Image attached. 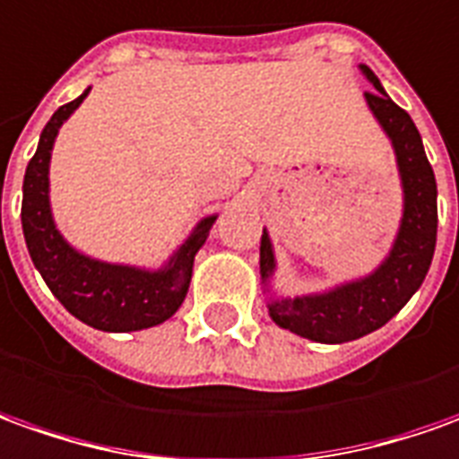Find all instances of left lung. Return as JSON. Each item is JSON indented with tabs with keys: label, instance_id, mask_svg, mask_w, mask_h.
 Wrapping results in <instances>:
<instances>
[{
	"label": "left lung",
	"instance_id": "8db88e82",
	"mask_svg": "<svg viewBox=\"0 0 459 459\" xmlns=\"http://www.w3.org/2000/svg\"><path fill=\"white\" fill-rule=\"evenodd\" d=\"M359 69L377 90L365 91V100L393 142L397 157L404 195L403 220L390 255L368 277L344 282L322 295L270 299V317L280 327L322 344L359 340L393 320L420 290L437 242V185L422 137L410 115L382 90L375 72L365 65ZM260 274L264 284H270L274 274V252L267 232H262L260 242Z\"/></svg>",
	"mask_w": 459,
	"mask_h": 459
}]
</instances>
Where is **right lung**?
<instances>
[{"label":"right lung","instance_id":"right-lung-1","mask_svg":"<svg viewBox=\"0 0 459 459\" xmlns=\"http://www.w3.org/2000/svg\"><path fill=\"white\" fill-rule=\"evenodd\" d=\"M90 94L59 107L47 122L39 147L27 164L22 187V230L27 249L52 295L77 320L102 332H134L162 325L185 302L192 264L210 235L214 214L204 217L160 270L91 260L66 242L49 207V160L59 127Z\"/></svg>","mask_w":459,"mask_h":459}]
</instances>
